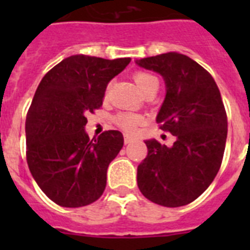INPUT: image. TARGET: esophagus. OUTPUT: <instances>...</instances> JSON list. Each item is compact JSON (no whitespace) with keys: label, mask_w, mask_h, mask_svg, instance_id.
Instances as JSON below:
<instances>
[{"label":"esophagus","mask_w":250,"mask_h":250,"mask_svg":"<svg viewBox=\"0 0 250 250\" xmlns=\"http://www.w3.org/2000/svg\"><path fill=\"white\" fill-rule=\"evenodd\" d=\"M133 137L128 136V135H125V144H129V143H132Z\"/></svg>","instance_id":"1"}]
</instances>
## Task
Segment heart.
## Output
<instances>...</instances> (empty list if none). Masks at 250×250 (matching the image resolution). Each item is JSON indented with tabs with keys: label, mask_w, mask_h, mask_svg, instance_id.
Wrapping results in <instances>:
<instances>
[{
	"label": "heart",
	"mask_w": 250,
	"mask_h": 250,
	"mask_svg": "<svg viewBox=\"0 0 250 250\" xmlns=\"http://www.w3.org/2000/svg\"><path fill=\"white\" fill-rule=\"evenodd\" d=\"M133 80L143 93L145 90H148L150 86L158 85V80H157L156 76L150 75L148 72H136L133 75ZM107 93H109V88L106 89V96H107ZM114 122L119 128L131 133L139 127V125H141L143 118H141V115L135 113H119L114 117Z\"/></svg>",
	"instance_id": "obj_1"
}]
</instances>
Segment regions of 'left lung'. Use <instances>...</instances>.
Segmentation results:
<instances>
[{"label": "left lung", "instance_id": "8db88e82", "mask_svg": "<svg viewBox=\"0 0 250 250\" xmlns=\"http://www.w3.org/2000/svg\"><path fill=\"white\" fill-rule=\"evenodd\" d=\"M164 76L166 97L157 123L176 137L171 146L146 140L148 156L137 166L145 197L166 208L188 205L201 196L221 168L227 114L213 76L189 57L171 52L136 61Z\"/></svg>", "mask_w": 250, "mask_h": 250}]
</instances>
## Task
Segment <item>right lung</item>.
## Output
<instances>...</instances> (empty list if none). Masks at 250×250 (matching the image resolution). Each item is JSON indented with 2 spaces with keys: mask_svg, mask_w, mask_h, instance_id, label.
<instances>
[{
  "mask_svg": "<svg viewBox=\"0 0 250 250\" xmlns=\"http://www.w3.org/2000/svg\"><path fill=\"white\" fill-rule=\"evenodd\" d=\"M131 58L71 56L42 78L25 119L27 164L37 186L57 205L80 208L97 201L123 135L110 129L92 140L86 114L100 109L109 82Z\"/></svg>",
  "mask_w": 250,
  "mask_h": 250,
  "instance_id": "right-lung-1",
  "label": "right lung"
}]
</instances>
